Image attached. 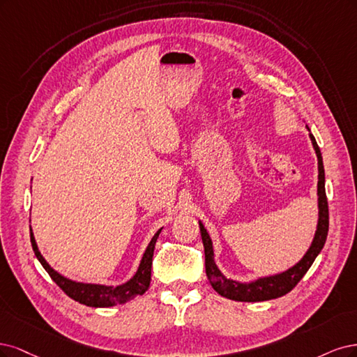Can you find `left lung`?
I'll list each match as a JSON object with an SVG mask.
<instances>
[{"label":"left lung","mask_w":357,"mask_h":357,"mask_svg":"<svg viewBox=\"0 0 357 357\" xmlns=\"http://www.w3.org/2000/svg\"><path fill=\"white\" fill-rule=\"evenodd\" d=\"M310 139L314 146V151L317 154L319 160V182H317V194H319V224H317V231L314 234V240L312 246L307 250L304 258L282 274L271 275V278H264L257 282L252 283H237L234 280L227 279L225 275L218 270L216 264L213 261V248H212V240L206 231V228L200 224V233L202 240L204 246V266H206V275L213 286V289L225 296L229 300L234 301H243V303H257V301H267L274 300V298H279L291 292L296 283L300 282L304 274L312 267L319 252L324 248L326 236H328V228H329V209H328V199L325 192V169L324 162H321V154L319 145L314 139V136L310 133Z\"/></svg>","instance_id":"8db88e82"}]
</instances>
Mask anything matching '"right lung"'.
<instances>
[{
    "label": "right lung",
    "mask_w": 357,
    "mask_h": 357,
    "mask_svg": "<svg viewBox=\"0 0 357 357\" xmlns=\"http://www.w3.org/2000/svg\"><path fill=\"white\" fill-rule=\"evenodd\" d=\"M162 231V228L154 234L153 240L149 241V245L145 250V254L142 257V261L139 264V268H137L136 274L133 278L121 286H103V284H86V283H77L70 279H65L63 275L59 273H56L43 255L40 254V250L37 248L36 238H33L32 229H31V245L33 249V254L38 258L41 262V266L45 268V271L49 273L52 280L61 287V289L73 298L74 301H78L79 304H84L89 307H112L117 304H126L132 301L135 296L145 294V291L149 287V282H151V266H153V255H154V248H155V241L157 237Z\"/></svg>",
    "instance_id": "obj_1"
}]
</instances>
